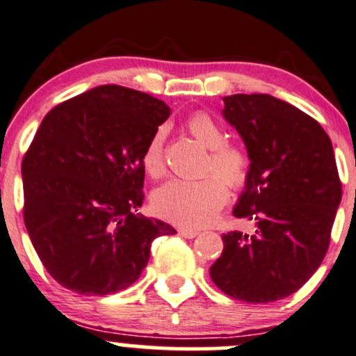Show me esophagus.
I'll return each instance as SVG.
<instances>
[{
    "instance_id": "esophagus-1",
    "label": "esophagus",
    "mask_w": 356,
    "mask_h": 356,
    "mask_svg": "<svg viewBox=\"0 0 356 356\" xmlns=\"http://www.w3.org/2000/svg\"><path fill=\"white\" fill-rule=\"evenodd\" d=\"M179 234H181L182 238L193 239L200 234V231H195V229H179Z\"/></svg>"
}]
</instances>
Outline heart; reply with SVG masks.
I'll return each mask as SVG.
<instances>
[{"mask_svg":"<svg viewBox=\"0 0 356 356\" xmlns=\"http://www.w3.org/2000/svg\"><path fill=\"white\" fill-rule=\"evenodd\" d=\"M186 127L198 143L210 149L204 172H211V175L201 179H172L165 182L153 195V208L161 218L172 224L198 229L210 224L225 204V186L239 191L248 184L251 158L241 146L227 143L225 131L207 111L193 113L186 122ZM165 139L167 127L160 125L143 148V167L152 177H160L165 172Z\"/></svg>","mask_w":356,"mask_h":356,"instance_id":"heart-1","label":"heart"}]
</instances>
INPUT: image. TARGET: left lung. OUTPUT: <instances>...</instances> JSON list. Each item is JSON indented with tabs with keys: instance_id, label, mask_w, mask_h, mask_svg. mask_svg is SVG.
<instances>
[{
	"instance_id": "obj_1",
	"label": "left lung",
	"mask_w": 356,
	"mask_h": 356,
	"mask_svg": "<svg viewBox=\"0 0 356 356\" xmlns=\"http://www.w3.org/2000/svg\"><path fill=\"white\" fill-rule=\"evenodd\" d=\"M224 103L251 158L232 213L257 229L222 236L210 275L234 300L270 303L296 293L329 250L343 195L332 143L315 118L270 95H232Z\"/></svg>"
}]
</instances>
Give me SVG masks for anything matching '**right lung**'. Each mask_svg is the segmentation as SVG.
<instances>
[{
    "label": "right lung",
    "instance_id": "add662e5",
    "mask_svg": "<svg viewBox=\"0 0 356 356\" xmlns=\"http://www.w3.org/2000/svg\"><path fill=\"white\" fill-rule=\"evenodd\" d=\"M170 110L122 86H99L49 110L22 160L24 222L48 274L105 296L136 282L153 239L175 234L139 215L141 153Z\"/></svg>",
    "mask_w": 356,
    "mask_h": 356
}]
</instances>
